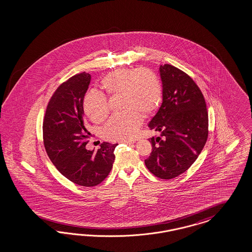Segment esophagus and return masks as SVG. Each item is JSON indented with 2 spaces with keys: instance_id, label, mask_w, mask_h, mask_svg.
Instances as JSON below:
<instances>
[{
  "instance_id": "1",
  "label": "esophagus",
  "mask_w": 252,
  "mask_h": 252,
  "mask_svg": "<svg viewBox=\"0 0 252 252\" xmlns=\"http://www.w3.org/2000/svg\"><path fill=\"white\" fill-rule=\"evenodd\" d=\"M136 142V139H133V140H126V141H124V143L125 144H132V143H135Z\"/></svg>"
}]
</instances>
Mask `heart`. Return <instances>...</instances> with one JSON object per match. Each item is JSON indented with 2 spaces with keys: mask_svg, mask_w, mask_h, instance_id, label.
Instances as JSON below:
<instances>
[{
  "mask_svg": "<svg viewBox=\"0 0 252 252\" xmlns=\"http://www.w3.org/2000/svg\"><path fill=\"white\" fill-rule=\"evenodd\" d=\"M111 97L122 96L124 115H116L102 130L104 138L125 141L135 137L142 124V115L149 117L155 113L162 99L159 78L146 69L122 68L107 75L100 83ZM83 109L94 123L103 122L109 115L107 99L95 92H88L83 99Z\"/></svg>",
  "mask_w": 252,
  "mask_h": 252,
  "instance_id": "b5f03b06",
  "label": "heart"
}]
</instances>
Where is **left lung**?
Here are the masks:
<instances>
[{
    "mask_svg": "<svg viewBox=\"0 0 252 252\" xmlns=\"http://www.w3.org/2000/svg\"><path fill=\"white\" fill-rule=\"evenodd\" d=\"M162 102L149 124L160 134L149 140L153 151L145 164L160 179H172L197 160L208 138V112L202 92L188 74L171 64L160 65Z\"/></svg>",
    "mask_w": 252,
    "mask_h": 252,
    "instance_id": "8db88e82",
    "label": "left lung"
}]
</instances>
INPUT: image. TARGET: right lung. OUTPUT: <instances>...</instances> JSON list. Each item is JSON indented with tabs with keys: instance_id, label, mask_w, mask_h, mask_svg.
<instances>
[{
	"instance_id": "right-lung-1",
	"label": "right lung",
	"mask_w": 252,
	"mask_h": 252,
	"mask_svg": "<svg viewBox=\"0 0 252 252\" xmlns=\"http://www.w3.org/2000/svg\"><path fill=\"white\" fill-rule=\"evenodd\" d=\"M92 76L80 73L58 87L43 120V142L54 166L73 183L94 187L111 172L117 144L103 142L97 152L86 149L91 133L84 118L83 99Z\"/></svg>"
}]
</instances>
